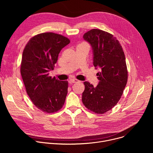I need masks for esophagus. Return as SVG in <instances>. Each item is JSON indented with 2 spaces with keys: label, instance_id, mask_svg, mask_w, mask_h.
Instances as JSON below:
<instances>
[{
  "label": "esophagus",
  "instance_id": "esophagus-1",
  "mask_svg": "<svg viewBox=\"0 0 153 153\" xmlns=\"http://www.w3.org/2000/svg\"><path fill=\"white\" fill-rule=\"evenodd\" d=\"M70 82L71 83H77V82H79L80 81L78 80H77V79H71V80H70Z\"/></svg>",
  "mask_w": 153,
  "mask_h": 153
}]
</instances>
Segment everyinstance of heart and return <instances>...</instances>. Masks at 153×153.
<instances>
[{
	"instance_id": "b5f03b06",
	"label": "heart",
	"mask_w": 153,
	"mask_h": 153,
	"mask_svg": "<svg viewBox=\"0 0 153 153\" xmlns=\"http://www.w3.org/2000/svg\"><path fill=\"white\" fill-rule=\"evenodd\" d=\"M80 45H83V44H80Z\"/></svg>"
}]
</instances>
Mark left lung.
I'll list each match as a JSON object with an SVG mask.
<instances>
[{
    "instance_id": "obj_1",
    "label": "left lung",
    "mask_w": 153,
    "mask_h": 153,
    "mask_svg": "<svg viewBox=\"0 0 153 153\" xmlns=\"http://www.w3.org/2000/svg\"><path fill=\"white\" fill-rule=\"evenodd\" d=\"M83 39L91 45L93 65L99 80L96 87L84 82L82 102L88 110L103 114L112 109L120 100L128 80L125 56L122 47L111 34L99 29L85 33Z\"/></svg>"
}]
</instances>
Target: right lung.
Returning a JSON list of instances; mask_svg holds the SVG:
<instances>
[{"label":"right lung","mask_w":153,"mask_h":153,"mask_svg":"<svg viewBox=\"0 0 153 153\" xmlns=\"http://www.w3.org/2000/svg\"><path fill=\"white\" fill-rule=\"evenodd\" d=\"M70 42L62 35L43 33L33 37L24 50L21 76L31 100L43 112H57L64 105L68 82L52 78L49 72L54 70L61 50Z\"/></svg>","instance_id":"obj_1"}]
</instances>
